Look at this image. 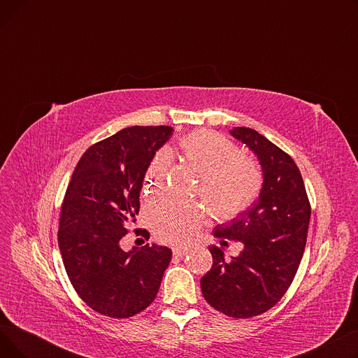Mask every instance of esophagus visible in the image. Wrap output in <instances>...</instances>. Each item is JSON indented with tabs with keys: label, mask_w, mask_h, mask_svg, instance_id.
<instances>
[{
	"label": "esophagus",
	"mask_w": 358,
	"mask_h": 358,
	"mask_svg": "<svg viewBox=\"0 0 358 358\" xmlns=\"http://www.w3.org/2000/svg\"><path fill=\"white\" fill-rule=\"evenodd\" d=\"M187 251H189V247H182V245H177L173 248V254L174 257H182L187 254Z\"/></svg>",
	"instance_id": "34e87169"
}]
</instances>
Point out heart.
<instances>
[{
    "instance_id": "b5f03b06",
    "label": "heart",
    "mask_w": 358,
    "mask_h": 358,
    "mask_svg": "<svg viewBox=\"0 0 358 358\" xmlns=\"http://www.w3.org/2000/svg\"><path fill=\"white\" fill-rule=\"evenodd\" d=\"M180 148L201 176L203 196L220 217H234L258 197L262 187L259 165L239 158L238 148L228 138L210 130H199L181 139ZM171 164L166 148L159 149L146 171V187L154 189ZM148 220L157 236L165 242L189 241L206 220L204 206L173 194H159L148 203Z\"/></svg>"
}]
</instances>
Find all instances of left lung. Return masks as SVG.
Listing matches in <instances>:
<instances>
[{
    "instance_id": "8db88e82",
    "label": "left lung",
    "mask_w": 358,
    "mask_h": 358,
    "mask_svg": "<svg viewBox=\"0 0 358 358\" xmlns=\"http://www.w3.org/2000/svg\"><path fill=\"white\" fill-rule=\"evenodd\" d=\"M231 135L254 150L264 182L252 208L213 231L216 238L241 241L243 250L227 261L210 247L213 266L200 285L212 308L248 319L271 309L290 287L306 245L310 203L302 174L283 149L250 127H235Z\"/></svg>"
}]
</instances>
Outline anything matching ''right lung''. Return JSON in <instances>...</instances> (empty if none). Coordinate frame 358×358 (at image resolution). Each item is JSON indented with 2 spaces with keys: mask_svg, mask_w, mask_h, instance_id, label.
<instances>
[{
  "mask_svg": "<svg viewBox=\"0 0 358 358\" xmlns=\"http://www.w3.org/2000/svg\"><path fill=\"white\" fill-rule=\"evenodd\" d=\"M169 126H131L91 145L62 201L58 243L75 292L108 317H130L154 302L171 250L143 245L124 252L127 227L139 213V193Z\"/></svg>",
  "mask_w": 358,
  "mask_h": 358,
  "instance_id": "add662e5",
  "label": "right lung"
}]
</instances>
